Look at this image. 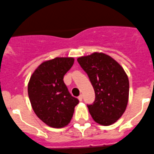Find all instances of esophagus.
I'll return each instance as SVG.
<instances>
[{"label":"esophagus","mask_w":154,"mask_h":154,"mask_svg":"<svg viewBox=\"0 0 154 154\" xmlns=\"http://www.w3.org/2000/svg\"><path fill=\"white\" fill-rule=\"evenodd\" d=\"M78 100H79V101H82V100H83V95L80 94V96H79Z\"/></svg>","instance_id":"esophagus-1"}]
</instances>
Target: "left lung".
<instances>
[{"instance_id":"obj_1","label":"left lung","mask_w":154,"mask_h":154,"mask_svg":"<svg viewBox=\"0 0 154 154\" xmlns=\"http://www.w3.org/2000/svg\"><path fill=\"white\" fill-rule=\"evenodd\" d=\"M87 74L96 95L94 103L88 105L93 120L108 126L119 120L127 107L129 80L123 67L112 57L94 52L77 58Z\"/></svg>"}]
</instances>
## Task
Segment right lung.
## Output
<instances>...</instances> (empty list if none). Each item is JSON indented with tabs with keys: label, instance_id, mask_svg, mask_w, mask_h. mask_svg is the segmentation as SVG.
<instances>
[{
	"label": "right lung",
	"instance_id": "right-lung-1",
	"mask_svg": "<svg viewBox=\"0 0 154 154\" xmlns=\"http://www.w3.org/2000/svg\"><path fill=\"white\" fill-rule=\"evenodd\" d=\"M74 62V57H57L42 63L30 77L28 95L32 108L38 119L51 128L67 126L79 103L63 80Z\"/></svg>",
	"mask_w": 154,
	"mask_h": 154
}]
</instances>
